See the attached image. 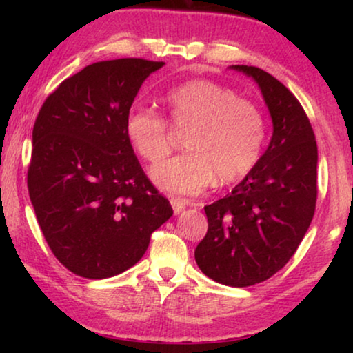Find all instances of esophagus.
<instances>
[{
	"label": "esophagus",
	"mask_w": 353,
	"mask_h": 353,
	"mask_svg": "<svg viewBox=\"0 0 353 353\" xmlns=\"http://www.w3.org/2000/svg\"><path fill=\"white\" fill-rule=\"evenodd\" d=\"M170 204L173 207V212H175V215H178V214H180V212L185 210V207L190 204V202L183 201V199H176V197H172Z\"/></svg>",
	"instance_id": "esophagus-1"
}]
</instances>
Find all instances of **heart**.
<instances>
[{
  "instance_id": "b5f03b06",
  "label": "heart",
  "mask_w": 353,
  "mask_h": 353,
  "mask_svg": "<svg viewBox=\"0 0 353 353\" xmlns=\"http://www.w3.org/2000/svg\"><path fill=\"white\" fill-rule=\"evenodd\" d=\"M173 127L188 130L186 154L157 170L152 178L162 190L197 194L219 178L234 183L257 163L265 139V122L252 101L209 80H191L163 99ZM125 134L134 152L151 167L172 151L168 123L152 110L134 108L125 117Z\"/></svg>"
}]
</instances>
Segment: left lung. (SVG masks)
I'll return each instance as SVG.
<instances>
[{
	"label": "left lung",
	"instance_id": "8db88e82",
	"mask_svg": "<svg viewBox=\"0 0 353 353\" xmlns=\"http://www.w3.org/2000/svg\"><path fill=\"white\" fill-rule=\"evenodd\" d=\"M257 81L273 137L234 190L205 205L209 230L197 244V267L216 283L254 286L296 254L316 205L318 149L305 110L281 81L259 67L231 65Z\"/></svg>",
	"mask_w": 353,
	"mask_h": 353
}]
</instances>
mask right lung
Segmentation results:
<instances>
[{
	"mask_svg": "<svg viewBox=\"0 0 353 353\" xmlns=\"http://www.w3.org/2000/svg\"><path fill=\"white\" fill-rule=\"evenodd\" d=\"M162 65L139 57L86 65L48 96L33 125L32 205L52 254L81 278L133 267L173 215L125 134L143 81Z\"/></svg>",
	"mask_w": 353,
	"mask_h": 353,
	"instance_id": "obj_1",
	"label": "right lung"
}]
</instances>
